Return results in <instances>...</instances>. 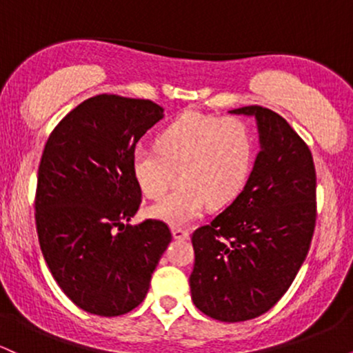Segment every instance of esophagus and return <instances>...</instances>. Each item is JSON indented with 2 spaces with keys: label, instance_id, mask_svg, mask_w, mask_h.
Wrapping results in <instances>:
<instances>
[{
  "label": "esophagus",
  "instance_id": "esophagus-1",
  "mask_svg": "<svg viewBox=\"0 0 353 353\" xmlns=\"http://www.w3.org/2000/svg\"><path fill=\"white\" fill-rule=\"evenodd\" d=\"M172 236L176 241H188L189 239V230L181 229V228H172Z\"/></svg>",
  "mask_w": 353,
  "mask_h": 353
}]
</instances>
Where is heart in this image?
Listing matches in <instances>:
<instances>
[{"instance_id":"1","label":"heart","mask_w":353,"mask_h":353,"mask_svg":"<svg viewBox=\"0 0 353 353\" xmlns=\"http://www.w3.org/2000/svg\"><path fill=\"white\" fill-rule=\"evenodd\" d=\"M254 159V137L239 117L185 112L157 136L156 148L139 145L131 157L132 176L145 197L163 199L148 214L171 225H189L208 202L224 205L242 189Z\"/></svg>"}]
</instances>
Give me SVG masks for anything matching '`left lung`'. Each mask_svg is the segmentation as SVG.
<instances>
[{
	"mask_svg": "<svg viewBox=\"0 0 353 353\" xmlns=\"http://www.w3.org/2000/svg\"><path fill=\"white\" fill-rule=\"evenodd\" d=\"M261 151L244 189L209 225L192 234L194 305L221 322H244L281 301L305 261L315 229L310 149L277 112L245 106Z\"/></svg>",
	"mask_w": 353,
	"mask_h": 353,
	"instance_id": "left-lung-1",
	"label": "left lung"
}]
</instances>
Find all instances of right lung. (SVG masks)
<instances>
[{
	"label": "right lung",
	"instance_id": "obj_1",
	"mask_svg": "<svg viewBox=\"0 0 353 353\" xmlns=\"http://www.w3.org/2000/svg\"><path fill=\"white\" fill-rule=\"evenodd\" d=\"M164 117L149 99L99 94L51 132L36 188V230L52 277L79 309L116 317L136 309L172 241L161 221L129 224L141 204L131 157Z\"/></svg>",
	"mask_w": 353,
	"mask_h": 353
}]
</instances>
